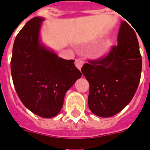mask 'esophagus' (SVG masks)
<instances>
[{
    "mask_svg": "<svg viewBox=\"0 0 150 150\" xmlns=\"http://www.w3.org/2000/svg\"><path fill=\"white\" fill-rule=\"evenodd\" d=\"M83 63H84V61H83V59H78L75 60V66H76V67H77L79 70H81L82 67L83 65Z\"/></svg>",
    "mask_w": 150,
    "mask_h": 150,
    "instance_id": "1",
    "label": "esophagus"
}]
</instances>
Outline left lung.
<instances>
[{
    "mask_svg": "<svg viewBox=\"0 0 150 150\" xmlns=\"http://www.w3.org/2000/svg\"><path fill=\"white\" fill-rule=\"evenodd\" d=\"M142 68L137 35L122 21L117 46H113L104 58L89 60L81 69L90 85V110L98 116L111 117L124 109L137 91Z\"/></svg>",
    "mask_w": 150,
    "mask_h": 150,
    "instance_id": "1",
    "label": "left lung"
}]
</instances>
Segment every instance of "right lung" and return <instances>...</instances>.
<instances>
[{"label": "right lung", "instance_id": "obj_1", "mask_svg": "<svg viewBox=\"0 0 150 150\" xmlns=\"http://www.w3.org/2000/svg\"><path fill=\"white\" fill-rule=\"evenodd\" d=\"M42 18L28 21L15 38L11 74L18 97L28 109L43 118L58 115L66 92L81 77L74 60L59 58L40 42Z\"/></svg>", "mask_w": 150, "mask_h": 150}]
</instances>
